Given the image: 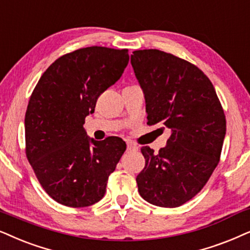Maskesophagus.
I'll return each instance as SVG.
<instances>
[{
	"label": "esophagus",
	"instance_id": "obj_1",
	"mask_svg": "<svg viewBox=\"0 0 250 250\" xmlns=\"http://www.w3.org/2000/svg\"><path fill=\"white\" fill-rule=\"evenodd\" d=\"M138 149H139L138 146L132 144V142H128L127 144V151H137Z\"/></svg>",
	"mask_w": 250,
	"mask_h": 250
}]
</instances>
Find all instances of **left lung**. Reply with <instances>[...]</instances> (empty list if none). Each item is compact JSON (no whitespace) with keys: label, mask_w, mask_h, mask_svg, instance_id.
<instances>
[{"label":"left lung","mask_w":250,"mask_h":250,"mask_svg":"<svg viewBox=\"0 0 250 250\" xmlns=\"http://www.w3.org/2000/svg\"><path fill=\"white\" fill-rule=\"evenodd\" d=\"M131 64L144 92L149 125L171 131L154 153L142 147L146 165L138 174L142 199L176 208L196 195L219 162L226 119L209 78L189 62L157 49L135 50Z\"/></svg>","instance_id":"left-lung-1"}]
</instances>
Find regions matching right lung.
Instances as JSON below:
<instances>
[{"label": "right lung", "mask_w": 250, "mask_h": 250, "mask_svg": "<svg viewBox=\"0 0 250 250\" xmlns=\"http://www.w3.org/2000/svg\"><path fill=\"white\" fill-rule=\"evenodd\" d=\"M128 60L127 49L74 50L55 61L32 93L25 115L26 156L48 195L63 206L83 208L99 202L124 154L121 138L96 141L83 124Z\"/></svg>", "instance_id": "right-lung-1"}]
</instances>
